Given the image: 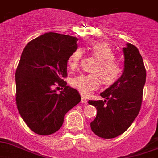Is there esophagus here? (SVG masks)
Masks as SVG:
<instances>
[{"mask_svg": "<svg viewBox=\"0 0 158 158\" xmlns=\"http://www.w3.org/2000/svg\"><path fill=\"white\" fill-rule=\"evenodd\" d=\"M81 103H83V104H86L88 101H87V99H86L85 98H84V97H81Z\"/></svg>", "mask_w": 158, "mask_h": 158, "instance_id": "1", "label": "esophagus"}]
</instances>
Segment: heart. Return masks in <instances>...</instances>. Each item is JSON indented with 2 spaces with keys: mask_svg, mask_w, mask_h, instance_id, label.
Wrapping results in <instances>:
<instances>
[{
  "mask_svg": "<svg viewBox=\"0 0 158 158\" xmlns=\"http://www.w3.org/2000/svg\"><path fill=\"white\" fill-rule=\"evenodd\" d=\"M84 49L77 48L69 55L68 66L71 69L77 67ZM89 52L98 60L91 74H80L71 79V85L77 89L81 94L87 96L99 88L101 79L105 85L110 86L119 81L122 75V69L115 60L114 51L106 43L94 41L88 46Z\"/></svg>",
  "mask_w": 158,
  "mask_h": 158,
  "instance_id": "b5f03b06",
  "label": "heart"
}]
</instances>
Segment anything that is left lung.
Here are the masks:
<instances>
[{"instance_id":"1","label":"left lung","mask_w":158,"mask_h":158,"mask_svg":"<svg viewBox=\"0 0 158 158\" xmlns=\"http://www.w3.org/2000/svg\"><path fill=\"white\" fill-rule=\"evenodd\" d=\"M123 73L117 83L100 95L104 101H89L98 113L90 123L96 135L110 139L128 129L141 110L146 71L139 50L130 43L123 48Z\"/></svg>"}]
</instances>
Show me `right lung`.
<instances>
[{"label": "right lung", "mask_w": 158, "mask_h": 158, "mask_svg": "<svg viewBox=\"0 0 158 158\" xmlns=\"http://www.w3.org/2000/svg\"><path fill=\"white\" fill-rule=\"evenodd\" d=\"M77 37L46 33L29 41L17 65L16 103L29 129L39 135H49L61 127L64 115L81 101L75 89L67 85L69 55L77 48ZM59 85L63 90H53ZM59 88V87H57Z\"/></svg>", "instance_id": "right-lung-1"}]
</instances>
